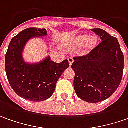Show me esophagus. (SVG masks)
Listing matches in <instances>:
<instances>
[{
  "mask_svg": "<svg viewBox=\"0 0 128 128\" xmlns=\"http://www.w3.org/2000/svg\"><path fill=\"white\" fill-rule=\"evenodd\" d=\"M68 63H69V66H72V64H73V62H74V60H73V58H72V57H68Z\"/></svg>",
  "mask_w": 128,
  "mask_h": 128,
  "instance_id": "obj_1",
  "label": "esophagus"
}]
</instances>
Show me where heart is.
Returning a JSON list of instances; mask_svg holds the SVG:
<instances>
[{"label": "heart", "instance_id": "1", "mask_svg": "<svg viewBox=\"0 0 128 128\" xmlns=\"http://www.w3.org/2000/svg\"><path fill=\"white\" fill-rule=\"evenodd\" d=\"M84 44V48L86 52H89L94 48L97 44V38L95 36L89 37L87 34H80L74 40V45L75 46H81Z\"/></svg>", "mask_w": 128, "mask_h": 128}]
</instances>
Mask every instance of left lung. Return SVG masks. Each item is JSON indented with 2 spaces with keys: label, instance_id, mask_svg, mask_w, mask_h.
I'll return each instance as SVG.
<instances>
[{
  "label": "left lung",
  "instance_id": "left-lung-1",
  "mask_svg": "<svg viewBox=\"0 0 128 128\" xmlns=\"http://www.w3.org/2000/svg\"><path fill=\"white\" fill-rule=\"evenodd\" d=\"M102 42L85 56L74 57L72 68L76 94L88 103L110 97L118 88L124 68V56L117 38L102 29H91Z\"/></svg>",
  "mask_w": 128,
  "mask_h": 128
}]
</instances>
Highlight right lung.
<instances>
[{
  "label": "right lung",
  "instance_id": "obj_1",
  "mask_svg": "<svg viewBox=\"0 0 128 128\" xmlns=\"http://www.w3.org/2000/svg\"><path fill=\"white\" fill-rule=\"evenodd\" d=\"M45 29L30 28L21 31L11 40L5 57V67L8 82L19 96L30 101L48 99L54 92L56 82L69 67L68 61L61 63L50 61L47 57L38 64H28L22 52L25 44L34 37H44Z\"/></svg>",
  "mask_w": 128,
  "mask_h": 128
}]
</instances>
